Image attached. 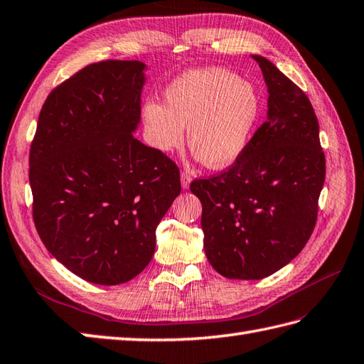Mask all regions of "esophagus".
<instances>
[{
    "instance_id": "obj_1",
    "label": "esophagus",
    "mask_w": 364,
    "mask_h": 364,
    "mask_svg": "<svg viewBox=\"0 0 364 364\" xmlns=\"http://www.w3.org/2000/svg\"><path fill=\"white\" fill-rule=\"evenodd\" d=\"M181 182H182V188H183V190H188V187H190V182H191V177H190V174H187V173H182V174H181Z\"/></svg>"
}]
</instances>
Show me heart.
Returning <instances> with one entry per match:
<instances>
[{"instance_id": "1", "label": "heart", "mask_w": 364, "mask_h": 364, "mask_svg": "<svg viewBox=\"0 0 364 364\" xmlns=\"http://www.w3.org/2000/svg\"><path fill=\"white\" fill-rule=\"evenodd\" d=\"M255 87L233 73L207 67L183 73L166 88L165 104L146 101L141 118L148 141L171 152L187 140L195 156L213 169L230 166L243 154L260 118Z\"/></svg>"}]
</instances>
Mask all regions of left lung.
I'll list each match as a JSON object with an SVG mask.
<instances>
[{"mask_svg":"<svg viewBox=\"0 0 364 364\" xmlns=\"http://www.w3.org/2000/svg\"><path fill=\"white\" fill-rule=\"evenodd\" d=\"M252 58L268 87V118L229 169L190 185L203 204L207 260L240 280L268 277L301 252L326 179L310 100L272 62Z\"/></svg>","mask_w":364,"mask_h":364,"instance_id":"obj_1","label":"left lung"}]
</instances>
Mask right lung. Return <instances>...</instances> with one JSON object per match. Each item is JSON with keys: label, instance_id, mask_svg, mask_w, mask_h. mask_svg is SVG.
Segmentation results:
<instances>
[{"label": "right lung", "instance_id": "add662e5", "mask_svg": "<svg viewBox=\"0 0 364 364\" xmlns=\"http://www.w3.org/2000/svg\"><path fill=\"white\" fill-rule=\"evenodd\" d=\"M146 65L92 63L48 95L29 152L36 229L80 279L119 285L146 268L181 193L164 152L136 140Z\"/></svg>", "mask_w": 364, "mask_h": 364}]
</instances>
